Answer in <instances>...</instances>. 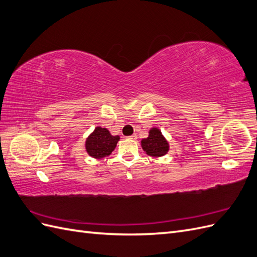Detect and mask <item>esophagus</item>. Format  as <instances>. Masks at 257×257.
Listing matches in <instances>:
<instances>
[{"instance_id": "esophagus-1", "label": "esophagus", "mask_w": 257, "mask_h": 257, "mask_svg": "<svg viewBox=\"0 0 257 257\" xmlns=\"http://www.w3.org/2000/svg\"><path fill=\"white\" fill-rule=\"evenodd\" d=\"M128 139H132V141H136V139H137V135H136V134H133V135L128 137Z\"/></svg>"}]
</instances>
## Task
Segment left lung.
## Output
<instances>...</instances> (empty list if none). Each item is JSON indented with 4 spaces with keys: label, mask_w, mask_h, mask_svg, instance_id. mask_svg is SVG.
<instances>
[{
    "label": "left lung",
    "mask_w": 257,
    "mask_h": 257,
    "mask_svg": "<svg viewBox=\"0 0 257 257\" xmlns=\"http://www.w3.org/2000/svg\"><path fill=\"white\" fill-rule=\"evenodd\" d=\"M142 148L149 157L161 158L169 151V143L159 127H152L148 137L142 139Z\"/></svg>",
    "instance_id": "obj_1"
}]
</instances>
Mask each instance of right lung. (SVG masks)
Masks as SVG:
<instances>
[{
  "mask_svg": "<svg viewBox=\"0 0 257 257\" xmlns=\"http://www.w3.org/2000/svg\"><path fill=\"white\" fill-rule=\"evenodd\" d=\"M120 136H113L105 127L96 126L85 139V151L93 159H103L109 157L114 150Z\"/></svg>",
  "mask_w": 257,
  "mask_h": 257,
  "instance_id": "add662e5",
  "label": "right lung"
}]
</instances>
